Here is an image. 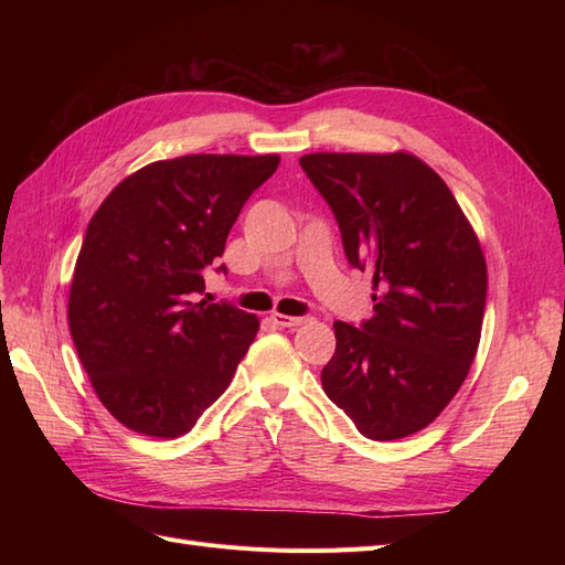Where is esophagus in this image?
Here are the masks:
<instances>
[{
  "mask_svg": "<svg viewBox=\"0 0 565 565\" xmlns=\"http://www.w3.org/2000/svg\"><path fill=\"white\" fill-rule=\"evenodd\" d=\"M270 320L278 324V328H299V324L309 322V318L306 316H282V313H273Z\"/></svg>",
  "mask_w": 565,
  "mask_h": 565,
  "instance_id": "1",
  "label": "esophagus"
}]
</instances>
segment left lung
Listing matches in <instances>:
<instances>
[{
    "mask_svg": "<svg viewBox=\"0 0 565 565\" xmlns=\"http://www.w3.org/2000/svg\"><path fill=\"white\" fill-rule=\"evenodd\" d=\"M299 164L328 200L347 259L372 270L374 313L334 322L328 398L372 440L429 426L467 380L488 270L450 188L409 152H311Z\"/></svg>",
    "mask_w": 565,
    "mask_h": 565,
    "instance_id": "left-lung-1",
    "label": "left lung"
}]
</instances>
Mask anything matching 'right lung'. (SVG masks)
<instances>
[{
  "mask_svg": "<svg viewBox=\"0 0 565 565\" xmlns=\"http://www.w3.org/2000/svg\"><path fill=\"white\" fill-rule=\"evenodd\" d=\"M278 164V156L150 162L92 216L67 324L98 401L127 429L179 438L228 388L259 318L195 295L243 204Z\"/></svg>",
  "mask_w": 565,
  "mask_h": 565,
  "instance_id": "obj_1",
  "label": "right lung"
}]
</instances>
